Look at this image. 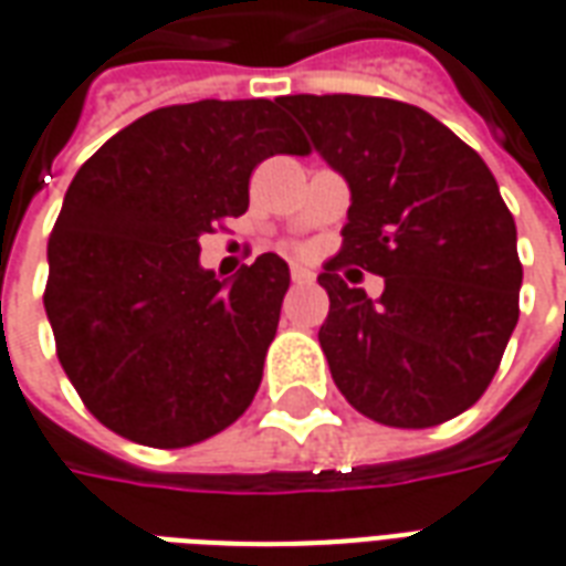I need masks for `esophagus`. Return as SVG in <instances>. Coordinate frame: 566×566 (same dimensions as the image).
Returning <instances> with one entry per match:
<instances>
[{
  "instance_id": "esophagus-1",
  "label": "esophagus",
  "mask_w": 566,
  "mask_h": 566,
  "mask_svg": "<svg viewBox=\"0 0 566 566\" xmlns=\"http://www.w3.org/2000/svg\"><path fill=\"white\" fill-rule=\"evenodd\" d=\"M312 279H315V272L308 270V266H300V263H294V266H291V282L294 284H308Z\"/></svg>"
}]
</instances>
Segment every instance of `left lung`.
<instances>
[{
    "instance_id": "obj_1",
    "label": "left lung",
    "mask_w": 566,
    "mask_h": 566,
    "mask_svg": "<svg viewBox=\"0 0 566 566\" xmlns=\"http://www.w3.org/2000/svg\"><path fill=\"white\" fill-rule=\"evenodd\" d=\"M352 190L343 248L324 263L318 339L360 416L433 427L485 394L518 324L515 221L485 160L424 108L381 96H284ZM352 262L386 279L348 289Z\"/></svg>"
}]
</instances>
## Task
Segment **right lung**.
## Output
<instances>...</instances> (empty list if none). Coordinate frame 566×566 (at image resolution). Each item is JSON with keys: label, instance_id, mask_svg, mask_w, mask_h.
Returning a JSON list of instances; mask_svg holds the SVG:
<instances>
[{"label": "right lung", "instance_id": "obj_1", "mask_svg": "<svg viewBox=\"0 0 566 566\" xmlns=\"http://www.w3.org/2000/svg\"><path fill=\"white\" fill-rule=\"evenodd\" d=\"M272 154H308L282 99H199L133 120L84 163L48 242L56 357L108 430L185 449L245 412L291 272L260 254L218 282L199 235L248 209Z\"/></svg>", "mask_w": 566, "mask_h": 566}]
</instances>
